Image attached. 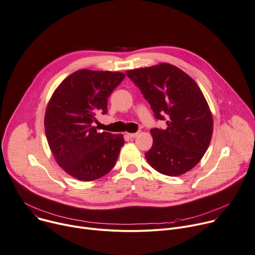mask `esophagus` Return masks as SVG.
Segmentation results:
<instances>
[{
  "mask_svg": "<svg viewBox=\"0 0 255 255\" xmlns=\"http://www.w3.org/2000/svg\"><path fill=\"white\" fill-rule=\"evenodd\" d=\"M139 134H141V131H137L136 133H128V136H129L130 138H135V137H137Z\"/></svg>",
  "mask_w": 255,
  "mask_h": 255,
  "instance_id": "34e87169",
  "label": "esophagus"
}]
</instances>
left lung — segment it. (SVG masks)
Wrapping results in <instances>:
<instances>
[{
	"label": "left lung",
	"instance_id": "left-lung-1",
	"mask_svg": "<svg viewBox=\"0 0 255 255\" xmlns=\"http://www.w3.org/2000/svg\"><path fill=\"white\" fill-rule=\"evenodd\" d=\"M126 75L140 89L154 119L166 129L152 128L147 163L167 176H180L195 167L210 145L213 116L197 83L171 64L135 69Z\"/></svg>",
	"mask_w": 255,
	"mask_h": 255
}]
</instances>
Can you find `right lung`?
<instances>
[{
    "instance_id": "obj_1",
    "label": "right lung",
    "mask_w": 255,
    "mask_h": 255,
    "mask_svg": "<svg viewBox=\"0 0 255 255\" xmlns=\"http://www.w3.org/2000/svg\"><path fill=\"white\" fill-rule=\"evenodd\" d=\"M125 74L78 70L58 86L44 116V131L58 165L69 175L92 181L107 175L124 145L122 134L98 132V114L108 113V99Z\"/></svg>"
}]
</instances>
